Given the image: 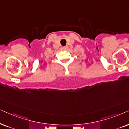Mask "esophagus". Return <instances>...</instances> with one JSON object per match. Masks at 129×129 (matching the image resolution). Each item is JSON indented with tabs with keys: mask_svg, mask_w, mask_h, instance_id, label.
I'll return each instance as SVG.
<instances>
[{
	"mask_svg": "<svg viewBox=\"0 0 129 129\" xmlns=\"http://www.w3.org/2000/svg\"><path fill=\"white\" fill-rule=\"evenodd\" d=\"M67 48H68L67 46H66V47H63V49H64V50H66V49H67Z\"/></svg>",
	"mask_w": 129,
	"mask_h": 129,
	"instance_id": "esophagus-1",
	"label": "esophagus"
}]
</instances>
